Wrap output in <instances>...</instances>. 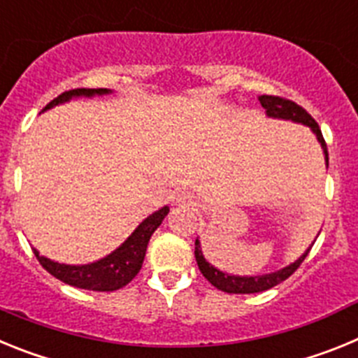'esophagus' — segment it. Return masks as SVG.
<instances>
[{
    "mask_svg": "<svg viewBox=\"0 0 358 358\" xmlns=\"http://www.w3.org/2000/svg\"><path fill=\"white\" fill-rule=\"evenodd\" d=\"M172 202L176 206H192V197L188 194H176L172 197Z\"/></svg>",
    "mask_w": 358,
    "mask_h": 358,
    "instance_id": "1",
    "label": "esophagus"
}]
</instances>
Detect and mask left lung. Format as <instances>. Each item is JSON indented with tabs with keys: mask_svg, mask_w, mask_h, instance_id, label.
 <instances>
[{
	"mask_svg": "<svg viewBox=\"0 0 358 358\" xmlns=\"http://www.w3.org/2000/svg\"><path fill=\"white\" fill-rule=\"evenodd\" d=\"M262 107L265 109L267 116L271 118H281V120H292V122L303 123V125H308L312 129L315 136H317V141L321 143L322 150H324V159L328 164V150H327V141L322 138V132L319 129L317 122H315L312 116L303 109L301 106H297L296 102L289 100V98L283 96H273V94H262L260 98ZM310 252V248L303 252L299 258H297L294 264L287 265V267L280 268L276 273L271 274H262V276H229V274L222 273L215 268L213 265H210L206 262V258L202 256L201 251V242L195 240V260H197L199 268H201L202 276L210 281L211 285L217 287L218 290L227 294H255V292H264V290L273 289V287L280 285L281 281H285L287 278L292 276L297 271V267L303 264V260L306 258V255Z\"/></svg>",
	"mask_w": 358,
	"mask_h": 358,
	"instance_id": "1",
	"label": "left lung"
}]
</instances>
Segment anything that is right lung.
I'll list each match as a JSON object with an SVG mask.
<instances>
[{"instance_id":"add662e5","label":"right lung","mask_w":358,"mask_h":358,"mask_svg":"<svg viewBox=\"0 0 358 358\" xmlns=\"http://www.w3.org/2000/svg\"><path fill=\"white\" fill-rule=\"evenodd\" d=\"M107 93H110V90H85V87H82V90L64 91L62 94L53 98L44 109H50L53 106L68 102L69 98L73 96H93V94ZM169 206H164L159 211H156V213H152L150 217L145 218L143 222L136 227L134 233L116 251H113L109 256L102 258V260L94 262V264H59V262H52L41 256L37 249H34V255L37 256L39 264L52 276L64 281L68 285L77 287V289L94 290V292H113V290H118L127 285V283H131L136 274L140 273L141 265H143L145 252H147L148 240L154 235V231L161 226L163 218L169 215Z\"/></svg>"}]
</instances>
